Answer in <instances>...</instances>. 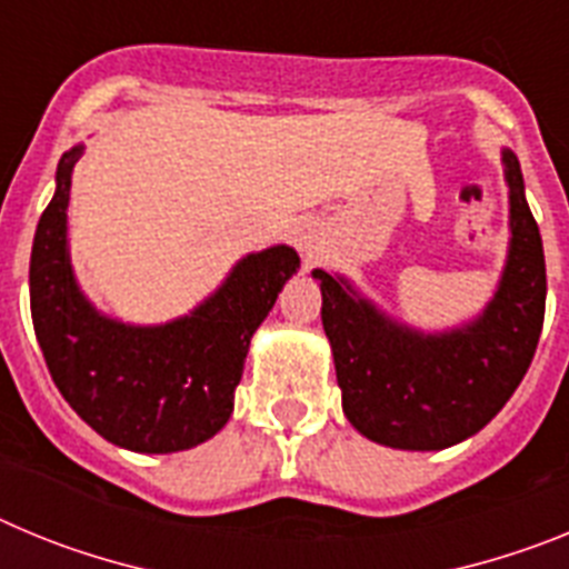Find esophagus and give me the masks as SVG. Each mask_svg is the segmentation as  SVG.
<instances>
[{
	"mask_svg": "<svg viewBox=\"0 0 569 569\" xmlns=\"http://www.w3.org/2000/svg\"><path fill=\"white\" fill-rule=\"evenodd\" d=\"M293 244H296V248H299L301 256H313L316 233L310 228H296L293 230Z\"/></svg>",
	"mask_w": 569,
	"mask_h": 569,
	"instance_id": "esophagus-1",
	"label": "esophagus"
}]
</instances>
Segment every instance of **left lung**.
Listing matches in <instances>:
<instances>
[{"instance_id":"8db88e82","label":"left lung","mask_w":569,"mask_h":569,"mask_svg":"<svg viewBox=\"0 0 569 569\" xmlns=\"http://www.w3.org/2000/svg\"><path fill=\"white\" fill-rule=\"evenodd\" d=\"M510 184V256L479 319L425 336L385 319L345 279L321 281V325L333 347L347 421L399 450H445L479 433L525 379L545 325L547 270L539 224L525 199L516 153L505 150Z\"/></svg>"}]
</instances>
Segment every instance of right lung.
Wrapping results in <instances>:
<instances>
[{
  "label": "right lung",
  "instance_id": "obj_1",
  "mask_svg": "<svg viewBox=\"0 0 569 569\" xmlns=\"http://www.w3.org/2000/svg\"><path fill=\"white\" fill-rule=\"evenodd\" d=\"M59 159L57 193L30 250V316L50 379L102 439L136 453H176L228 425L250 339L296 273V250L241 259L202 308L162 328L104 319L79 293L68 259L70 173Z\"/></svg>",
  "mask_w": 569,
  "mask_h": 569
}]
</instances>
